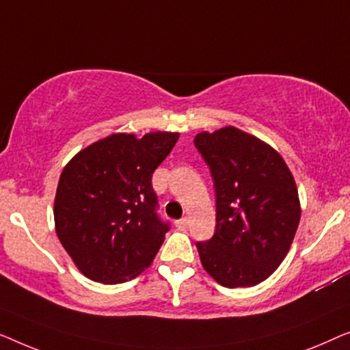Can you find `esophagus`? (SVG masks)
I'll return each mask as SVG.
<instances>
[{"mask_svg": "<svg viewBox=\"0 0 350 350\" xmlns=\"http://www.w3.org/2000/svg\"><path fill=\"white\" fill-rule=\"evenodd\" d=\"M176 225L179 226V228H185V226L189 225V219H187V217H182L180 220H177Z\"/></svg>", "mask_w": 350, "mask_h": 350, "instance_id": "34e87169", "label": "esophagus"}]
</instances>
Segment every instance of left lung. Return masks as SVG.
I'll return each mask as SVG.
<instances>
[{
  "label": "left lung",
  "instance_id": "1",
  "mask_svg": "<svg viewBox=\"0 0 350 350\" xmlns=\"http://www.w3.org/2000/svg\"><path fill=\"white\" fill-rule=\"evenodd\" d=\"M215 187V233L196 243L201 265L228 288L271 275L297 233L301 206L293 174L278 150L234 126L195 136Z\"/></svg>",
  "mask_w": 350,
  "mask_h": 350
}]
</instances>
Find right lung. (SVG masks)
Segmentation results:
<instances>
[{
	"label": "right lung",
	"instance_id": "obj_1",
	"mask_svg": "<svg viewBox=\"0 0 350 350\" xmlns=\"http://www.w3.org/2000/svg\"><path fill=\"white\" fill-rule=\"evenodd\" d=\"M177 139L179 133L171 131L114 133L63 168L53 201L55 231L85 278L122 284L154 262L170 226L155 213L152 174Z\"/></svg>",
	"mask_w": 350,
	"mask_h": 350
}]
</instances>
